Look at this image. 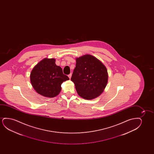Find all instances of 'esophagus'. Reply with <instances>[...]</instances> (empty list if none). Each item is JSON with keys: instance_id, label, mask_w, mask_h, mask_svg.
Listing matches in <instances>:
<instances>
[{"instance_id": "1", "label": "esophagus", "mask_w": 154, "mask_h": 154, "mask_svg": "<svg viewBox=\"0 0 154 154\" xmlns=\"http://www.w3.org/2000/svg\"><path fill=\"white\" fill-rule=\"evenodd\" d=\"M72 74L71 73V74H70L69 75H68V77L69 78V79H70L71 78V77H72Z\"/></svg>"}]
</instances>
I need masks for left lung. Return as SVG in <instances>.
I'll list each match as a JSON object with an SVG mask.
<instances>
[{"label":"left lung","instance_id":"left-lung-1","mask_svg":"<svg viewBox=\"0 0 154 154\" xmlns=\"http://www.w3.org/2000/svg\"><path fill=\"white\" fill-rule=\"evenodd\" d=\"M106 67L99 59L91 55L76 58L71 80L78 95L85 99H93L100 95L108 82Z\"/></svg>","mask_w":154,"mask_h":154}]
</instances>
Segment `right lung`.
I'll list each match as a JSON object with an SVG mask.
<instances>
[{
	"label": "right lung",
	"mask_w": 154,
	"mask_h": 154,
	"mask_svg": "<svg viewBox=\"0 0 154 154\" xmlns=\"http://www.w3.org/2000/svg\"><path fill=\"white\" fill-rule=\"evenodd\" d=\"M54 58H45L38 63L32 70L30 82L34 89L43 96L52 98L59 94L61 85L69 80L63 74V69L55 63Z\"/></svg>",
	"instance_id": "obj_1"
}]
</instances>
